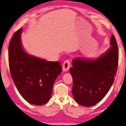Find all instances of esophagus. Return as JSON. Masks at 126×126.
<instances>
[{
    "label": "esophagus",
    "mask_w": 126,
    "mask_h": 126,
    "mask_svg": "<svg viewBox=\"0 0 126 126\" xmlns=\"http://www.w3.org/2000/svg\"><path fill=\"white\" fill-rule=\"evenodd\" d=\"M70 63L69 60H66L63 62V70L64 72H67L70 68Z\"/></svg>",
    "instance_id": "34e87169"
}]
</instances>
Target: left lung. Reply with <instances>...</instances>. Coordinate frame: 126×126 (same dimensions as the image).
I'll use <instances>...</instances> for the list:
<instances>
[{"instance_id":"left-lung-1","label":"left lung","mask_w":126,"mask_h":126,"mask_svg":"<svg viewBox=\"0 0 126 126\" xmlns=\"http://www.w3.org/2000/svg\"><path fill=\"white\" fill-rule=\"evenodd\" d=\"M111 45V48L96 59L73 60V67L70 69L73 81L72 93L79 105L85 107L96 105L111 87L119 60V51L114 34Z\"/></svg>"}]
</instances>
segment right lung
<instances>
[{
    "instance_id": "1",
    "label": "right lung",
    "mask_w": 126,
    "mask_h": 126,
    "mask_svg": "<svg viewBox=\"0 0 126 126\" xmlns=\"http://www.w3.org/2000/svg\"><path fill=\"white\" fill-rule=\"evenodd\" d=\"M22 28L11 39L8 47L10 73L15 85L25 101L40 106L48 102L53 86L62 72L58 61H47L29 55L21 46Z\"/></svg>"
}]
</instances>
